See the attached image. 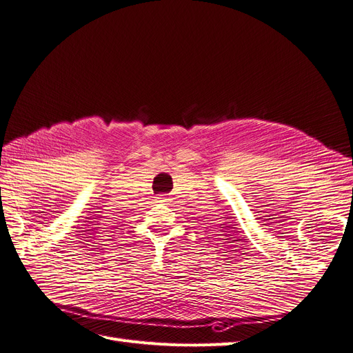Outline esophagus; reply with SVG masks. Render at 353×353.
<instances>
[{"mask_svg": "<svg viewBox=\"0 0 353 353\" xmlns=\"http://www.w3.org/2000/svg\"><path fill=\"white\" fill-rule=\"evenodd\" d=\"M156 200H157V203H165V204H168V201H169L166 194H159V196L156 197Z\"/></svg>", "mask_w": 353, "mask_h": 353, "instance_id": "obj_1", "label": "esophagus"}]
</instances>
